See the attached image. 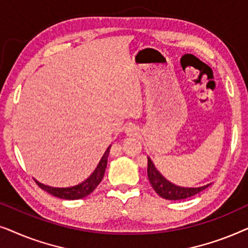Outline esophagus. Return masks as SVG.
<instances>
[{"mask_svg":"<svg viewBox=\"0 0 248 248\" xmlns=\"http://www.w3.org/2000/svg\"><path fill=\"white\" fill-rule=\"evenodd\" d=\"M125 132H126V134L130 135V137H135V135L139 134V128L135 126V125H128V126L125 128Z\"/></svg>","mask_w":248,"mask_h":248,"instance_id":"34e87169","label":"esophagus"}]
</instances>
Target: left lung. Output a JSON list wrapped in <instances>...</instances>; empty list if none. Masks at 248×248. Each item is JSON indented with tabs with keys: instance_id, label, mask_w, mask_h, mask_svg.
Masks as SVG:
<instances>
[{
	"instance_id": "1",
	"label": "left lung",
	"mask_w": 248,
	"mask_h": 248,
	"mask_svg": "<svg viewBox=\"0 0 248 248\" xmlns=\"http://www.w3.org/2000/svg\"><path fill=\"white\" fill-rule=\"evenodd\" d=\"M148 178L152 187H154L155 191L157 192V194L160 195L161 198L167 200H183L191 198V196L202 192L203 189H205L209 186L205 185L202 186V187L185 188L171 184L170 182H168L167 179L155 169V165L152 164L150 158H148Z\"/></svg>"
}]
</instances>
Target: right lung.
<instances>
[{
	"label": "right lung",
	"instance_id": "add662e5",
	"mask_svg": "<svg viewBox=\"0 0 248 248\" xmlns=\"http://www.w3.org/2000/svg\"><path fill=\"white\" fill-rule=\"evenodd\" d=\"M110 145L107 148V150L105 151V154L101 158V160L98 164L97 168L94 169V171L90 175L89 178H87L86 181L77 186H72V187H65V188H57V187H50V186L44 185L42 183L36 182V184L39 186L40 188H43L44 191L48 192L49 194H52L56 198L64 199V200H79L82 198H86L87 195H89L91 192H93V189L99 185L101 179L104 177L105 169L107 166V158L108 154H109Z\"/></svg>",
	"mask_w": 248,
	"mask_h": 248
}]
</instances>
